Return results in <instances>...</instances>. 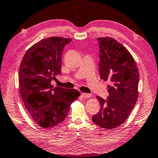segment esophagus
<instances>
[{"label":"esophagus","instance_id":"1","mask_svg":"<svg viewBox=\"0 0 158 158\" xmlns=\"http://www.w3.org/2000/svg\"><path fill=\"white\" fill-rule=\"evenodd\" d=\"M81 96L84 98H89L91 97V95L89 94V93H81Z\"/></svg>","mask_w":158,"mask_h":158}]
</instances>
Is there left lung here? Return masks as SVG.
<instances>
[{"label":"left lung","instance_id":"left-lung-1","mask_svg":"<svg viewBox=\"0 0 158 158\" xmlns=\"http://www.w3.org/2000/svg\"><path fill=\"white\" fill-rule=\"evenodd\" d=\"M100 44V75L109 81V97L98 96L100 110L92 121L102 128L111 130L126 121L138 98L139 73L129 51L110 37H98Z\"/></svg>","mask_w":158,"mask_h":158}]
</instances>
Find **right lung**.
<instances>
[{"label": "right lung", "mask_w": 158, "mask_h": 158, "mask_svg": "<svg viewBox=\"0 0 158 158\" xmlns=\"http://www.w3.org/2000/svg\"><path fill=\"white\" fill-rule=\"evenodd\" d=\"M72 39L51 37L29 48L21 62L19 85L23 103L36 124L56 126L68 116L71 104L79 98L76 89L53 87L51 81L61 74L62 52Z\"/></svg>", "instance_id": "obj_1"}]
</instances>
